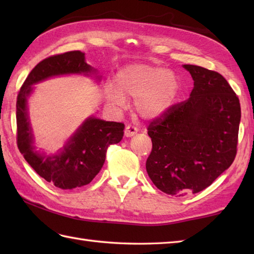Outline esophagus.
Here are the masks:
<instances>
[{"label": "esophagus", "instance_id": "obj_1", "mask_svg": "<svg viewBox=\"0 0 254 254\" xmlns=\"http://www.w3.org/2000/svg\"><path fill=\"white\" fill-rule=\"evenodd\" d=\"M137 128L135 127H133V126H127L126 127V130H124V134H126V136L127 137H131V136H133V135H135V134L137 133Z\"/></svg>", "mask_w": 254, "mask_h": 254}]
</instances>
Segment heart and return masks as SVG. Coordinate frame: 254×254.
<instances>
[{
	"label": "heart",
	"instance_id": "heart-1",
	"mask_svg": "<svg viewBox=\"0 0 254 254\" xmlns=\"http://www.w3.org/2000/svg\"><path fill=\"white\" fill-rule=\"evenodd\" d=\"M177 75L164 66L134 63L119 71L116 84L107 86V99L112 105H126V97L135 98L134 107L145 119L157 118L174 105L179 94Z\"/></svg>",
	"mask_w": 254,
	"mask_h": 254
}]
</instances>
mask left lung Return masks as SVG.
Returning a JSON list of instances; mask_svg holds the SVG:
<instances>
[{
  "mask_svg": "<svg viewBox=\"0 0 254 254\" xmlns=\"http://www.w3.org/2000/svg\"><path fill=\"white\" fill-rule=\"evenodd\" d=\"M194 80L190 98L169 108L147 127L153 149L147 174L160 191L183 196L201 192L236 157L241 109L223 75L185 64Z\"/></svg>",
  "mask_w": 254,
  "mask_h": 254,
  "instance_id": "obj_1",
  "label": "left lung"
}]
</instances>
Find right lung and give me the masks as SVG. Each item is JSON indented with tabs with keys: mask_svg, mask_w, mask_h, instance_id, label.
I'll use <instances>...</instances> for the list:
<instances>
[{
	"mask_svg": "<svg viewBox=\"0 0 254 254\" xmlns=\"http://www.w3.org/2000/svg\"><path fill=\"white\" fill-rule=\"evenodd\" d=\"M83 74L100 76L85 61V53L69 51L39 62L24 82L16 102L17 146L31 168L48 182L63 190L88 185L98 175L106 160L107 148L123 137L124 124L89 117L80 124L57 154L46 155L36 150L28 115V98L35 85L60 75Z\"/></svg>",
	"mask_w": 254,
	"mask_h": 254,
	"instance_id": "add662e5",
	"label": "right lung"
}]
</instances>
